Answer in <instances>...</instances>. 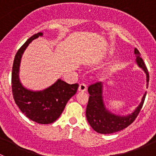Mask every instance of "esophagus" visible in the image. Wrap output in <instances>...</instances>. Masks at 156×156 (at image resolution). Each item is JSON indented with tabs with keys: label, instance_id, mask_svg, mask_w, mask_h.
<instances>
[{
	"label": "esophagus",
	"instance_id": "obj_1",
	"mask_svg": "<svg viewBox=\"0 0 156 156\" xmlns=\"http://www.w3.org/2000/svg\"><path fill=\"white\" fill-rule=\"evenodd\" d=\"M78 90L81 91V92H84V91L87 90V85L84 83H81L79 85V88H78Z\"/></svg>",
	"mask_w": 156,
	"mask_h": 156
}]
</instances>
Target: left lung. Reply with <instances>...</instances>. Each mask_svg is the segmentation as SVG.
I'll return each mask as SVG.
<instances>
[{
    "label": "left lung",
    "mask_w": 156,
    "mask_h": 156,
    "mask_svg": "<svg viewBox=\"0 0 156 156\" xmlns=\"http://www.w3.org/2000/svg\"><path fill=\"white\" fill-rule=\"evenodd\" d=\"M136 56V63L144 71L146 75V85H149V72L145 63L140 57V53L134 48ZM103 84L102 81H98L88 87L90 94L89 100L86 109V117L90 125L97 133L103 134L115 133L126 128L136 119L140 111L143 107L145 100L146 91L142 97L141 102L131 113L126 115H116L106 108L103 96Z\"/></svg>",
    "instance_id": "obj_1"
}]
</instances>
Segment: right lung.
Returning <instances> with one entry per match:
<instances>
[{
    "label": "right lung",
    "instance_id": "1",
    "mask_svg": "<svg viewBox=\"0 0 156 156\" xmlns=\"http://www.w3.org/2000/svg\"><path fill=\"white\" fill-rule=\"evenodd\" d=\"M41 36H43L42 32L31 36L16 54L12 69V91L16 104L26 117L38 124L47 125L60 116L71 97L76 94L78 84H69L58 79L41 90H32L23 85L20 79L22 56L29 44Z\"/></svg>",
    "mask_w": 156,
    "mask_h": 156
}]
</instances>
